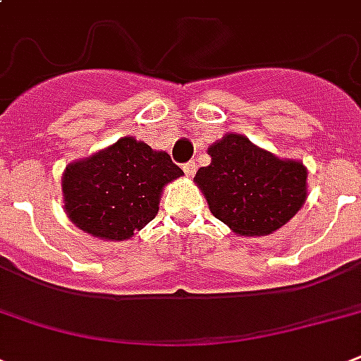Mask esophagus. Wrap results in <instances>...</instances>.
I'll use <instances>...</instances> for the list:
<instances>
[{
    "label": "esophagus",
    "instance_id": "34e87169",
    "mask_svg": "<svg viewBox=\"0 0 361 361\" xmlns=\"http://www.w3.org/2000/svg\"><path fill=\"white\" fill-rule=\"evenodd\" d=\"M183 172H185L189 178H192V176H195V172H197V163H195V161H189V163L183 164Z\"/></svg>",
    "mask_w": 361,
    "mask_h": 361
}]
</instances>
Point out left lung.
I'll use <instances>...</instances> for the list:
<instances>
[{
	"mask_svg": "<svg viewBox=\"0 0 361 361\" xmlns=\"http://www.w3.org/2000/svg\"><path fill=\"white\" fill-rule=\"evenodd\" d=\"M212 163L195 181L209 212L240 236H268L286 225L307 197V169L228 133L208 147Z\"/></svg>",
	"mask_w": 361,
	"mask_h": 361,
	"instance_id": "obj_1",
	"label": "left lung"
}]
</instances>
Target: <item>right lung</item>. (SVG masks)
Listing matches in <instances>:
<instances>
[{"mask_svg": "<svg viewBox=\"0 0 361 361\" xmlns=\"http://www.w3.org/2000/svg\"><path fill=\"white\" fill-rule=\"evenodd\" d=\"M180 176L183 170L169 153L153 152L142 140L123 136L65 169V212L92 236L129 240L155 219L163 187Z\"/></svg>", "mask_w": 361, "mask_h": 361, "instance_id": "add662e5", "label": "right lung"}]
</instances>
